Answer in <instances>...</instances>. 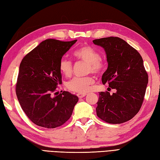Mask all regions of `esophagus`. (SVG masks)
<instances>
[{
	"label": "esophagus",
	"instance_id": "34e87169",
	"mask_svg": "<svg viewBox=\"0 0 160 160\" xmlns=\"http://www.w3.org/2000/svg\"><path fill=\"white\" fill-rule=\"evenodd\" d=\"M86 95H87L86 93H78L77 96H78V97L79 98H82L85 96Z\"/></svg>",
	"mask_w": 160,
	"mask_h": 160
}]
</instances>
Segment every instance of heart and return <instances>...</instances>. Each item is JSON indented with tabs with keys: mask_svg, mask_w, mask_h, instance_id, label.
<instances>
[{
	"mask_svg": "<svg viewBox=\"0 0 160 160\" xmlns=\"http://www.w3.org/2000/svg\"><path fill=\"white\" fill-rule=\"evenodd\" d=\"M74 56L87 63H89V71L100 73L104 69V64L100 59V55L93 47L84 46L80 47L73 53ZM60 71L64 76H69L72 73V63L71 61L62 58L60 61ZM95 81L92 77L74 78L67 83V87L71 91L79 93H86L91 89Z\"/></svg>",
	"mask_w": 160,
	"mask_h": 160,
	"instance_id": "obj_1",
	"label": "heart"
}]
</instances>
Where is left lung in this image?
<instances>
[{
	"label": "left lung",
	"instance_id": "left-lung-1",
	"mask_svg": "<svg viewBox=\"0 0 160 160\" xmlns=\"http://www.w3.org/2000/svg\"><path fill=\"white\" fill-rule=\"evenodd\" d=\"M104 49L108 67L102 77L116 92H99L96 113L110 124L130 120L140 111L143 102L148 78L143 60L136 49L118 37L93 40Z\"/></svg>",
	"mask_w": 160,
	"mask_h": 160
}]
</instances>
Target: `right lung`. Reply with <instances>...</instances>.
<instances>
[{
  "label": "right lung",
  "instance_id": "1",
  "mask_svg": "<svg viewBox=\"0 0 160 160\" xmlns=\"http://www.w3.org/2000/svg\"><path fill=\"white\" fill-rule=\"evenodd\" d=\"M76 41L45 40L20 62L16 96L23 111L39 127L56 128L72 115L78 96L68 91L54 96L53 92L62 84L60 61Z\"/></svg>",
  "mask_w": 160,
  "mask_h": 160
}]
</instances>
